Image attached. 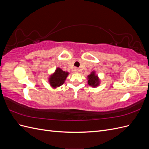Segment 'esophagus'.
<instances>
[{
	"mask_svg": "<svg viewBox=\"0 0 149 149\" xmlns=\"http://www.w3.org/2000/svg\"><path fill=\"white\" fill-rule=\"evenodd\" d=\"M78 71H79V69L77 68H75L74 69V73H78Z\"/></svg>",
	"mask_w": 149,
	"mask_h": 149,
	"instance_id": "1",
	"label": "esophagus"
}]
</instances>
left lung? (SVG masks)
Returning <instances> with one entry per match:
<instances>
[{"mask_svg": "<svg viewBox=\"0 0 149 149\" xmlns=\"http://www.w3.org/2000/svg\"><path fill=\"white\" fill-rule=\"evenodd\" d=\"M88 84L91 86L93 87H96L100 84V79H99L97 76H96L94 73V72L92 73L88 76Z\"/></svg>", "mask_w": 149, "mask_h": 149, "instance_id": "left-lung-1", "label": "left lung"}]
</instances>
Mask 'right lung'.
<instances>
[{
	"label": "right lung",
	"mask_w": 149,
	"mask_h": 149,
	"mask_svg": "<svg viewBox=\"0 0 149 149\" xmlns=\"http://www.w3.org/2000/svg\"><path fill=\"white\" fill-rule=\"evenodd\" d=\"M68 75V73L63 71L61 69L57 68L51 76L49 78V82L50 85L53 88H56L60 86L65 83V81L66 77Z\"/></svg>",
	"instance_id": "1"
}]
</instances>
